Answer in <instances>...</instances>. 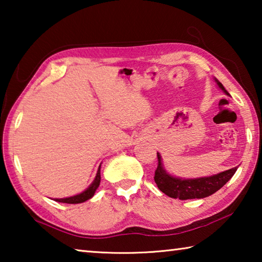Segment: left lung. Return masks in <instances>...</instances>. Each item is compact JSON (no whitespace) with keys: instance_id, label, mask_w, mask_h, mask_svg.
Wrapping results in <instances>:
<instances>
[{"instance_id":"1","label":"left lung","mask_w":262,"mask_h":262,"mask_svg":"<svg viewBox=\"0 0 262 262\" xmlns=\"http://www.w3.org/2000/svg\"><path fill=\"white\" fill-rule=\"evenodd\" d=\"M219 84V86L223 90L225 94L228 91L225 90L223 84L215 79ZM158 165L155 171V183L157 184L158 188L162 190L167 196L173 199H180V200H188V199H202L207 198L209 195L214 194L220 188L228 183L232 178V176L236 173L237 166L230 168L224 172H221L219 174L211 177H203V178L196 179H181L176 178L166 173L164 170L161 162V155L157 152Z\"/></svg>"}]
</instances>
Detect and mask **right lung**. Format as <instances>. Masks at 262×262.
Here are the masks:
<instances>
[{"instance_id": "1", "label": "right lung", "mask_w": 262, "mask_h": 262, "mask_svg": "<svg viewBox=\"0 0 262 262\" xmlns=\"http://www.w3.org/2000/svg\"><path fill=\"white\" fill-rule=\"evenodd\" d=\"M99 184H100V166L98 168V172H97V176L94 180V183L90 185V187H89L86 190H84L83 193L78 195H75V196H70L66 199H55V201L62 202V203H82L94 196L96 189L99 187Z\"/></svg>"}]
</instances>
